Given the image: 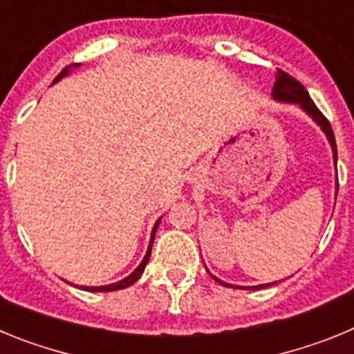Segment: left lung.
<instances>
[{
	"label": "left lung",
	"instance_id": "8db88e82",
	"mask_svg": "<svg viewBox=\"0 0 354 354\" xmlns=\"http://www.w3.org/2000/svg\"><path fill=\"white\" fill-rule=\"evenodd\" d=\"M277 81H274L273 84V92H271V97H273L274 101L277 102H286V104H298L299 108L305 111L308 117L312 118V120L317 124L319 127H321V131H323L324 134H326V140L330 142V147H331V152H333V162H335V168H337V143H335V134H333V131H331V126L330 122L326 120V117H324L321 111L317 109V106L314 104V101L310 99V95H308V92L305 90V86H303L299 81L294 80L292 76H289L287 72L283 71H278L277 72ZM337 192L335 195L339 193V177H337ZM211 274L212 278H214L216 282L221 283V286L225 287H234V289H248V290H257V289H266V287L273 286V283H261V286H252V287H243V286H232V283H227L223 282V280H220V278H216L214 274Z\"/></svg>",
	"mask_w": 354,
	"mask_h": 354
}]
</instances>
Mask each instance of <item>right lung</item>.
<instances>
[{
    "label": "right lung",
    "instance_id": "1",
    "mask_svg": "<svg viewBox=\"0 0 354 354\" xmlns=\"http://www.w3.org/2000/svg\"><path fill=\"white\" fill-rule=\"evenodd\" d=\"M80 67V64H74L72 65V67H67V68H64V71L60 72V74H58V77H56L55 81H53V83H58V81L62 80V77H65L68 74V72L72 71V68H77ZM159 223H161V218H159L158 221H156L154 223V228H152V232H150V241H149V248H147V253H145V257H143V261L140 262V266L138 268H136V270L133 271V273L129 274V277H126L124 278V280H120V282H115V283H109V286H99V287H88V286H76V287H80V289H83V290H88V292H111V290H118V289H126V287H129V286H133L134 282H136V280H138L140 277H142L143 274V271H145V266H147V262H149V259H150V252H152V243H154V237H156V230H158V227H159Z\"/></svg>",
    "mask_w": 354,
    "mask_h": 354
}]
</instances>
